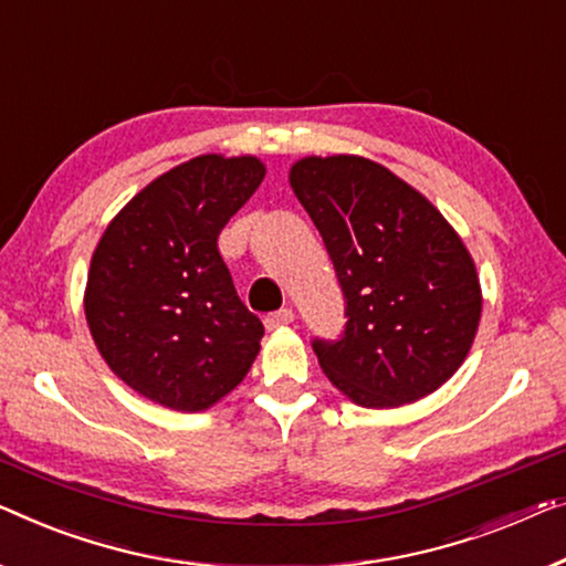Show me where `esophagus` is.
Instances as JSON below:
<instances>
[{"label":"esophagus","instance_id":"1","mask_svg":"<svg viewBox=\"0 0 566 566\" xmlns=\"http://www.w3.org/2000/svg\"><path fill=\"white\" fill-rule=\"evenodd\" d=\"M292 323H294V312L292 310H280V312H274V315H269L264 319L266 331H280V327H286Z\"/></svg>","mask_w":566,"mask_h":566}]
</instances>
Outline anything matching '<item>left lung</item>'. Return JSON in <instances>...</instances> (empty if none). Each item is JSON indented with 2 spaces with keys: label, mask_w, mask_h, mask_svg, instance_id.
Segmentation results:
<instances>
[{
  "label": "left lung",
  "mask_w": 566,
  "mask_h": 566,
  "mask_svg": "<svg viewBox=\"0 0 566 566\" xmlns=\"http://www.w3.org/2000/svg\"><path fill=\"white\" fill-rule=\"evenodd\" d=\"M290 185L345 294L319 368L353 403L396 409L450 381L475 340L483 292L460 233L417 188L358 155L302 157Z\"/></svg>",
  "instance_id": "obj_1"
}]
</instances>
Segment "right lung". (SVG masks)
I'll return each mask as SVG.
<instances>
[{"label":"right lung","instance_id":"add662e5","mask_svg":"<svg viewBox=\"0 0 566 566\" xmlns=\"http://www.w3.org/2000/svg\"><path fill=\"white\" fill-rule=\"evenodd\" d=\"M264 175L251 155L192 157L126 202L91 256V337L106 366L159 407L210 409L259 356L264 325L235 294L218 233Z\"/></svg>","mask_w":566,"mask_h":566}]
</instances>
